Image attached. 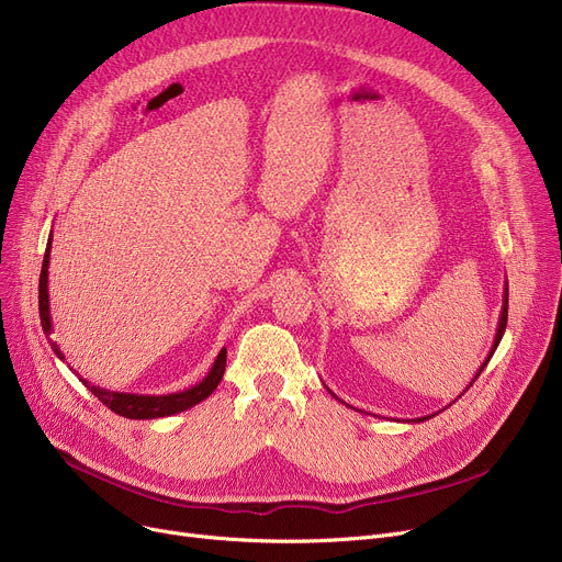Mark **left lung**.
Here are the masks:
<instances>
[{
    "mask_svg": "<svg viewBox=\"0 0 562 562\" xmlns=\"http://www.w3.org/2000/svg\"><path fill=\"white\" fill-rule=\"evenodd\" d=\"M506 323H508V282H506V286H504V307H501V314H498V326H496V335H494V344H492V348H490V352H487V358H485V362L479 367V371H476V375L471 378V382L469 385H474L476 382V378L483 373V369L487 367V362L492 360V356H494V350H496V346H498V341H501V337H504V333H506ZM469 385H467V390H469ZM330 392V390H328ZM333 394V392H330ZM335 396V394H333ZM337 398V396H335ZM337 401H341V398H337ZM344 403V401H341ZM346 405V403H344ZM451 405V403H449ZM447 405V407H449ZM445 407V409H447ZM441 412V409H439ZM373 417H378V415H373ZM435 415H428V417H417V419H407V424H422V422H426V419H432Z\"/></svg>",
    "mask_w": 562,
    "mask_h": 562,
    "instance_id": "8db88e82",
    "label": "left lung"
}]
</instances>
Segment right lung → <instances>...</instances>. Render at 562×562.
I'll list each match as a JSON object with an SVG mask.
<instances>
[{
	"instance_id": "right-lung-1",
	"label": "right lung",
	"mask_w": 562,
	"mask_h": 562,
	"mask_svg": "<svg viewBox=\"0 0 562 562\" xmlns=\"http://www.w3.org/2000/svg\"><path fill=\"white\" fill-rule=\"evenodd\" d=\"M49 252H52V234L47 239V248H45V259H43V271H41V282H38V312H41V326L45 330V335H52V314H49ZM49 346L54 350V356L66 362L64 350L58 348L56 341L49 339ZM225 360H227V348L223 346L221 352L216 356L212 369L206 371V375L195 382L193 387L189 390H180V392H172V394H127V392H113V390H104L95 382L86 380L83 375H79L75 369L79 380L83 382L86 390H91L93 396H98L109 409H113L115 415L127 417V419H159V417H170L177 415V412H184L193 405H198L200 401H204L206 396H212L214 390L218 387V382L223 378L225 371ZM70 367V364H68Z\"/></svg>"
}]
</instances>
